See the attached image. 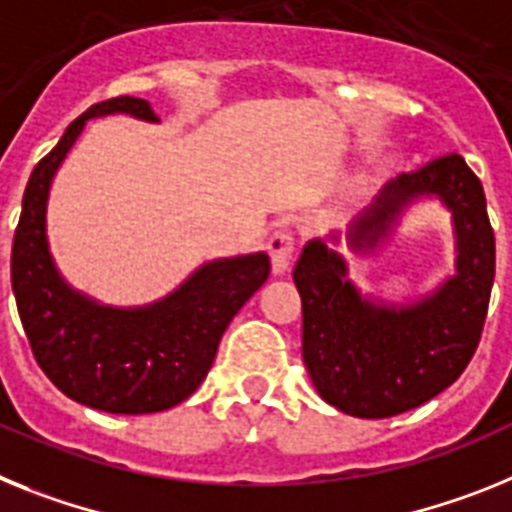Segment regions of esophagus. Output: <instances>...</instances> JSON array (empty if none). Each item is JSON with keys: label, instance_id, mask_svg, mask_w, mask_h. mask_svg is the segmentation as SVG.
I'll list each match as a JSON object with an SVG mask.
<instances>
[{"label": "esophagus", "instance_id": "34e87169", "mask_svg": "<svg viewBox=\"0 0 512 512\" xmlns=\"http://www.w3.org/2000/svg\"><path fill=\"white\" fill-rule=\"evenodd\" d=\"M270 262H273V273L283 275L291 265V257L296 252V237L291 229H275L268 239Z\"/></svg>", "mask_w": 512, "mask_h": 512}]
</instances>
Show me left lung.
Returning <instances> with one entry per match:
<instances>
[{
	"instance_id": "left-lung-1",
	"label": "left lung",
	"mask_w": 512,
	"mask_h": 512,
	"mask_svg": "<svg viewBox=\"0 0 512 512\" xmlns=\"http://www.w3.org/2000/svg\"><path fill=\"white\" fill-rule=\"evenodd\" d=\"M420 195L453 213L456 275L417 304L363 299L348 265L322 239L304 247L293 281L304 309V363L319 397L345 415L379 420L420 407L459 379L477 350L495 281V231L482 182L461 154H446L386 185L350 226V247L373 250Z\"/></svg>"
}]
</instances>
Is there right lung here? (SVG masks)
I'll use <instances>...</instances> for the list:
<instances>
[{"label":"right lung","mask_w":512,"mask_h":512,"mask_svg":"<svg viewBox=\"0 0 512 512\" xmlns=\"http://www.w3.org/2000/svg\"><path fill=\"white\" fill-rule=\"evenodd\" d=\"M108 113L159 121L149 102L121 95L97 102L66 128L35 164L22 195L12 291L35 361L56 389L95 410L146 415L170 410L201 386L234 314L268 281L270 257L257 252L208 262L144 309H113L71 291L48 252V188L87 118Z\"/></svg>","instance_id":"1"}]
</instances>
